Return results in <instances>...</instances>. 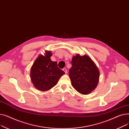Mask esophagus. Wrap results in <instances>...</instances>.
Returning <instances> with one entry per match:
<instances>
[{"mask_svg": "<svg viewBox=\"0 0 129 129\" xmlns=\"http://www.w3.org/2000/svg\"><path fill=\"white\" fill-rule=\"evenodd\" d=\"M63 71L65 72V74H66V73H67V70H66V69H63Z\"/></svg>", "mask_w": 129, "mask_h": 129, "instance_id": "obj_1", "label": "esophagus"}]
</instances>
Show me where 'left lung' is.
<instances>
[{
  "label": "left lung",
  "instance_id": "8db88e82",
  "mask_svg": "<svg viewBox=\"0 0 129 129\" xmlns=\"http://www.w3.org/2000/svg\"><path fill=\"white\" fill-rule=\"evenodd\" d=\"M72 64L69 76L74 88L82 94L92 91L98 85L100 76L96 64L89 56L78 54L73 57Z\"/></svg>",
  "mask_w": 129,
  "mask_h": 129
}]
</instances>
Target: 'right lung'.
Returning a JSON list of instances; mask_svg holds the SVG:
<instances>
[{
  "mask_svg": "<svg viewBox=\"0 0 129 129\" xmlns=\"http://www.w3.org/2000/svg\"><path fill=\"white\" fill-rule=\"evenodd\" d=\"M52 55L51 51H45L44 55H39L31 67V82L39 90H50L57 84L59 79L65 74L58 68L56 62L51 60Z\"/></svg>",
  "mask_w": 129,
  "mask_h": 129,
  "instance_id": "obj_1",
  "label": "right lung"
}]
</instances>
